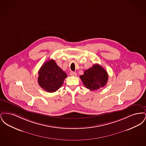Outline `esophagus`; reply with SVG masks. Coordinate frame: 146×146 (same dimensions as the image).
<instances>
[{"mask_svg":"<svg viewBox=\"0 0 146 146\" xmlns=\"http://www.w3.org/2000/svg\"><path fill=\"white\" fill-rule=\"evenodd\" d=\"M76 75H77V74H76V72H72L70 73V76H76Z\"/></svg>","mask_w":146,"mask_h":146,"instance_id":"34e87169","label":"esophagus"}]
</instances>
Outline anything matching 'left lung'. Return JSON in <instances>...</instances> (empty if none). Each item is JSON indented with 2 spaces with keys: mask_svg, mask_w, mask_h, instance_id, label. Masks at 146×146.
<instances>
[{
  "mask_svg": "<svg viewBox=\"0 0 146 146\" xmlns=\"http://www.w3.org/2000/svg\"><path fill=\"white\" fill-rule=\"evenodd\" d=\"M80 79L84 86L90 90L95 91L103 88L107 83L108 75L107 71L100 64H95L85 70Z\"/></svg>",
  "mask_w": 146,
  "mask_h": 146,
  "instance_id": "left-lung-1",
  "label": "left lung"
}]
</instances>
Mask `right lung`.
Returning a JSON list of instances; mask_svg holds the SVG:
<instances>
[{
    "label": "right lung",
    "mask_w": 146,
    "mask_h": 146,
    "mask_svg": "<svg viewBox=\"0 0 146 146\" xmlns=\"http://www.w3.org/2000/svg\"><path fill=\"white\" fill-rule=\"evenodd\" d=\"M38 82L40 86L49 92H54L62 85L67 78L66 73L51 60L42 65L38 72Z\"/></svg>",
    "instance_id": "1"
}]
</instances>
